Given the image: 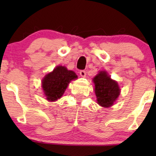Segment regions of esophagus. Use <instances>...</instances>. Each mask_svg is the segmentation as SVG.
I'll use <instances>...</instances> for the list:
<instances>
[{
  "instance_id": "esophagus-1",
  "label": "esophagus",
  "mask_w": 156,
  "mask_h": 156,
  "mask_svg": "<svg viewBox=\"0 0 156 156\" xmlns=\"http://www.w3.org/2000/svg\"><path fill=\"white\" fill-rule=\"evenodd\" d=\"M79 73H80V76L81 77H83V78H84V77H86V76H87L86 71H84V70H80Z\"/></svg>"
}]
</instances>
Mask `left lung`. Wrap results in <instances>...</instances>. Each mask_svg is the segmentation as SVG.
Segmentation results:
<instances>
[{"mask_svg":"<svg viewBox=\"0 0 156 156\" xmlns=\"http://www.w3.org/2000/svg\"><path fill=\"white\" fill-rule=\"evenodd\" d=\"M97 103L101 106L108 108L114 105L120 94L118 83L112 80L105 71H101L93 78Z\"/></svg>","mask_w":156,"mask_h":156,"instance_id":"obj_1","label":"left lung"}]
</instances>
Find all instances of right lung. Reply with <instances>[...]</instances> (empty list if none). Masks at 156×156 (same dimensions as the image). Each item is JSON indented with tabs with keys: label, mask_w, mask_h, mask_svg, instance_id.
<instances>
[{
	"label": "right lung",
	"mask_w": 156,
	"mask_h": 156,
	"mask_svg": "<svg viewBox=\"0 0 156 156\" xmlns=\"http://www.w3.org/2000/svg\"><path fill=\"white\" fill-rule=\"evenodd\" d=\"M78 78L77 75L64 66H57L53 72L42 79V87L48 101H55L62 98L71 80Z\"/></svg>",
	"instance_id": "right-lung-1"
}]
</instances>
